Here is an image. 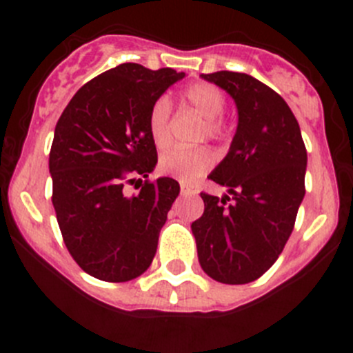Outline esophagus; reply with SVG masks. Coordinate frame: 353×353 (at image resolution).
<instances>
[{
	"label": "esophagus",
	"mask_w": 353,
	"mask_h": 353,
	"mask_svg": "<svg viewBox=\"0 0 353 353\" xmlns=\"http://www.w3.org/2000/svg\"><path fill=\"white\" fill-rule=\"evenodd\" d=\"M181 194L183 196H194V194H198V191L190 184H181Z\"/></svg>",
	"instance_id": "34e87169"
}]
</instances>
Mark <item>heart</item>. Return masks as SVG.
<instances>
[{
  "label": "heart",
  "instance_id": "heart-1",
  "mask_svg": "<svg viewBox=\"0 0 353 353\" xmlns=\"http://www.w3.org/2000/svg\"><path fill=\"white\" fill-rule=\"evenodd\" d=\"M183 101L191 109L205 117L203 137L222 138L225 134L220 116L225 110V97L222 90L210 83H194L188 87L183 94ZM148 133L159 150L169 147L170 143V102L160 97L154 102L148 112ZM213 165V154L205 147L196 148H174L165 152L159 160V169L163 176L177 179L183 184H191L205 176Z\"/></svg>",
  "mask_w": 353,
  "mask_h": 353
}]
</instances>
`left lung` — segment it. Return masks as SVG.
I'll list each match as a JSON object with an SVG mask.
<instances>
[{
  "label": "left lung",
  "mask_w": 353,
  "mask_h": 353,
  "mask_svg": "<svg viewBox=\"0 0 353 353\" xmlns=\"http://www.w3.org/2000/svg\"><path fill=\"white\" fill-rule=\"evenodd\" d=\"M201 78L234 99L239 119L229 154L208 176L229 194L201 193L205 212L191 230L203 272L243 285L268 272L285 248L305 194L307 152L297 119L275 90L234 71Z\"/></svg>",
  "instance_id": "8db88e82"
}]
</instances>
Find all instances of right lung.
I'll return each instance as SVG.
<instances>
[{
    "instance_id": "obj_1",
    "label": "right lung",
    "mask_w": 353,
    "mask_h": 353,
    "mask_svg": "<svg viewBox=\"0 0 353 353\" xmlns=\"http://www.w3.org/2000/svg\"><path fill=\"white\" fill-rule=\"evenodd\" d=\"M186 74L137 63L104 71L85 83L54 130L49 172L52 205L68 251L83 272L104 282H128L148 270L179 183L145 181L157 165L148 112Z\"/></svg>"
}]
</instances>
